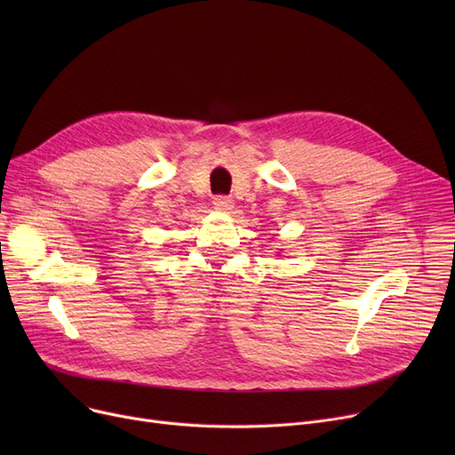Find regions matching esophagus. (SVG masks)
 <instances>
[{
  "label": "esophagus",
  "mask_w": 455,
  "mask_h": 455,
  "mask_svg": "<svg viewBox=\"0 0 455 455\" xmlns=\"http://www.w3.org/2000/svg\"><path fill=\"white\" fill-rule=\"evenodd\" d=\"M213 208L218 210H230L232 208V199L227 196H215L213 197Z\"/></svg>",
  "instance_id": "obj_1"
}]
</instances>
